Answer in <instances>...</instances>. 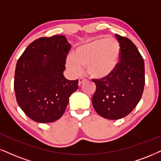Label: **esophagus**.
I'll list each match as a JSON object with an SVG mask.
<instances>
[{
  "mask_svg": "<svg viewBox=\"0 0 161 161\" xmlns=\"http://www.w3.org/2000/svg\"><path fill=\"white\" fill-rule=\"evenodd\" d=\"M85 82H86V79H85L83 78H79V83H78L79 86H81V85H82L83 83Z\"/></svg>",
  "mask_w": 161,
  "mask_h": 161,
  "instance_id": "34e87169",
  "label": "esophagus"
}]
</instances>
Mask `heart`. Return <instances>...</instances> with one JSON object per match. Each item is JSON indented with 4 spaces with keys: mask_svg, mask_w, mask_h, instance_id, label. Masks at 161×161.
Masks as SVG:
<instances>
[{
    "mask_svg": "<svg viewBox=\"0 0 161 161\" xmlns=\"http://www.w3.org/2000/svg\"><path fill=\"white\" fill-rule=\"evenodd\" d=\"M119 42L114 38H99L81 44L75 49L74 56H68L66 66L74 76H79L82 68L94 79L109 76L117 68L120 56Z\"/></svg>",
    "mask_w": 161,
    "mask_h": 161,
    "instance_id": "obj_1",
    "label": "heart"
}]
</instances>
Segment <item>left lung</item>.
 Returning <instances> with one entry per match:
<instances>
[{
  "instance_id": "8db88e82",
  "label": "left lung",
  "mask_w": 161,
  "mask_h": 161,
  "mask_svg": "<svg viewBox=\"0 0 161 161\" xmlns=\"http://www.w3.org/2000/svg\"><path fill=\"white\" fill-rule=\"evenodd\" d=\"M115 36L121 48L117 68L106 78L93 79L97 86L93 106L99 116L108 119L129 115L141 99L145 85L144 61L137 48L128 38Z\"/></svg>"
}]
</instances>
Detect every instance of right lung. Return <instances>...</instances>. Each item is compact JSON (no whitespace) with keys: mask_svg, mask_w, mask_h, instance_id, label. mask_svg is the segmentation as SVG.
Listing matches in <instances>:
<instances>
[{"mask_svg":"<svg viewBox=\"0 0 161 161\" xmlns=\"http://www.w3.org/2000/svg\"><path fill=\"white\" fill-rule=\"evenodd\" d=\"M70 50L65 36L42 37L18 58L14 79L16 100L32 120L47 123L59 119L70 96L78 89V79L68 80L63 75Z\"/></svg>","mask_w":161,"mask_h":161,"instance_id":"add662e5","label":"right lung"}]
</instances>
